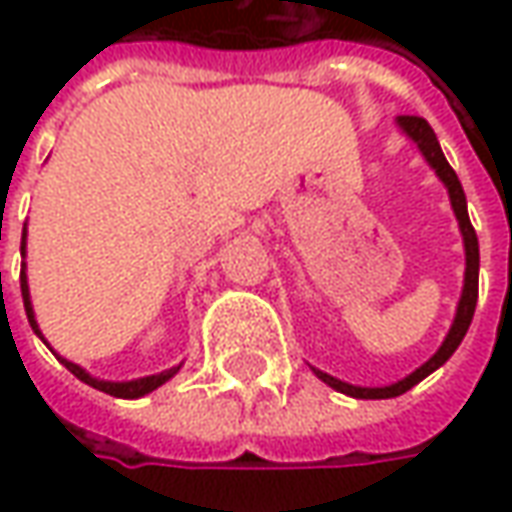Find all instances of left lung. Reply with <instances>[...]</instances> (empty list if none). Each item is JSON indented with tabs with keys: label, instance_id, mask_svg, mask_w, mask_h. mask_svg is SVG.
<instances>
[{
	"label": "left lung",
	"instance_id": "left-lung-1",
	"mask_svg": "<svg viewBox=\"0 0 512 512\" xmlns=\"http://www.w3.org/2000/svg\"><path fill=\"white\" fill-rule=\"evenodd\" d=\"M397 126L406 132L414 143H417V149L423 152V157L428 160V166L437 171V177H440L445 188H448V197H451V208H454L456 222H459V231H462V242H465V284H462V298H459V304H456V318L451 329H448V335H445V341L442 346L434 352V358H428L420 366V369H414L411 375L403 377V380H397L392 386H377V389H366V386H352V383H344V380H338V377L327 375V372H321V369H312L315 375L321 377L327 386H332L335 392L349 394V397H358V400H386V397H400V394H406L408 389H414L420 380L431 375V372H437L445 360L451 358L456 352V346L462 344V338H465V332L471 327L473 321V310H476V298H479V239H476V231H473L471 225V216H468V202H465V191H462V183H459V177H456V171L448 166V160H445V154L440 149V140L434 135V129L428 126V120L417 118V115H400L397 118Z\"/></svg>",
	"mask_w": 512,
	"mask_h": 512
}]
</instances>
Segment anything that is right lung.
Listing matches in <instances>:
<instances>
[{
    "label": "right lung",
    "mask_w": 512,
    "mask_h": 512,
    "mask_svg": "<svg viewBox=\"0 0 512 512\" xmlns=\"http://www.w3.org/2000/svg\"><path fill=\"white\" fill-rule=\"evenodd\" d=\"M24 239H27V231H22V256H24ZM22 298H24V312H27V321H30V327H33V332L39 335L41 341H44V335H41L39 324H36V315H33V304H30V290H27V276H24V264H22ZM47 344V341H44ZM50 346V344H47ZM67 369H70L72 375L78 377V380H84L87 386H92V389H98V392H106L112 394V397H123V400H135V397H143V394L154 392L157 386H163L166 380H171V377L180 372V366H171V369H166V372H160V375H149V377H137V380H126V383H112V380H95V377L89 375V372H84L78 363H72V360L61 358V355H56Z\"/></svg>",
    "instance_id": "add662e5"
}]
</instances>
